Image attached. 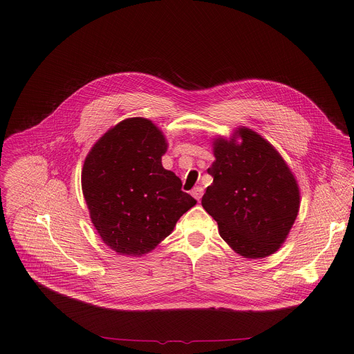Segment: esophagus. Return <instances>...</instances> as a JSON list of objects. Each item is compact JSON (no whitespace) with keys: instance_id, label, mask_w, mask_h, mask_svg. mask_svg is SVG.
I'll list each match as a JSON object with an SVG mask.
<instances>
[{"instance_id":"1","label":"esophagus","mask_w":354,"mask_h":354,"mask_svg":"<svg viewBox=\"0 0 354 354\" xmlns=\"http://www.w3.org/2000/svg\"><path fill=\"white\" fill-rule=\"evenodd\" d=\"M192 196H193L196 200H200L201 196H203V187H200V186L194 187V189L192 190Z\"/></svg>"}]
</instances>
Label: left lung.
Masks as SVG:
<instances>
[{
    "label": "left lung",
    "mask_w": 354,
    "mask_h": 354,
    "mask_svg": "<svg viewBox=\"0 0 354 354\" xmlns=\"http://www.w3.org/2000/svg\"><path fill=\"white\" fill-rule=\"evenodd\" d=\"M213 183L201 206L221 238L246 259L270 257L287 239L299 210V187L279 151L261 134L236 127L213 138Z\"/></svg>",
    "instance_id": "left-lung-1"
}]
</instances>
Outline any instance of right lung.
<instances>
[{"label":"right lung","mask_w":354,"mask_h":354,"mask_svg":"<svg viewBox=\"0 0 354 354\" xmlns=\"http://www.w3.org/2000/svg\"><path fill=\"white\" fill-rule=\"evenodd\" d=\"M167 149L157 124L129 118L111 127L85 157L81 186L91 221L119 255L142 257L156 249L197 203L162 167Z\"/></svg>","instance_id":"obj_1"}]
</instances>
